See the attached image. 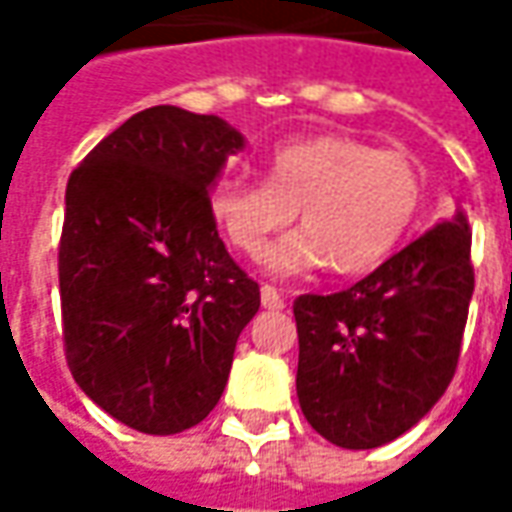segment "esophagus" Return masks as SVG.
Returning <instances> with one entry per match:
<instances>
[{"label":"esophagus","instance_id":"34e87169","mask_svg":"<svg viewBox=\"0 0 512 512\" xmlns=\"http://www.w3.org/2000/svg\"><path fill=\"white\" fill-rule=\"evenodd\" d=\"M262 307H267V310H282L285 307V296L276 287L262 285Z\"/></svg>","mask_w":512,"mask_h":512}]
</instances>
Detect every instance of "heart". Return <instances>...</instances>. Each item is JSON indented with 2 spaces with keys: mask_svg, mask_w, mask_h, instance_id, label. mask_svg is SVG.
<instances>
[{
  "mask_svg": "<svg viewBox=\"0 0 512 512\" xmlns=\"http://www.w3.org/2000/svg\"><path fill=\"white\" fill-rule=\"evenodd\" d=\"M267 182L222 179L210 213L227 242L250 259L267 250L296 210L305 227L267 256L279 276L333 265L367 273L396 253L424 202L422 170L404 150H376L353 136H307L267 153Z\"/></svg>",
  "mask_w": 512,
  "mask_h": 512,
  "instance_id": "1",
  "label": "heart"
}]
</instances>
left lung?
I'll return each instance as SVG.
<instances>
[{
	"label": "left lung",
	"mask_w": 512,
	"mask_h": 512,
	"mask_svg": "<svg viewBox=\"0 0 512 512\" xmlns=\"http://www.w3.org/2000/svg\"><path fill=\"white\" fill-rule=\"evenodd\" d=\"M462 210L342 293L293 302L296 393L310 427L347 450L399 439L456 373L473 296Z\"/></svg>",
	"instance_id": "1"
}]
</instances>
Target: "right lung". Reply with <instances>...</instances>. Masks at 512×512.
Masks as SVG:
<instances>
[{"label": "right lung", "instance_id": "right-lung-1", "mask_svg": "<svg viewBox=\"0 0 512 512\" xmlns=\"http://www.w3.org/2000/svg\"><path fill=\"white\" fill-rule=\"evenodd\" d=\"M245 136L219 116L156 105L70 173L59 242L65 359L116 422L170 436L222 399L259 285L210 213Z\"/></svg>", "mask_w": 512, "mask_h": 512}]
</instances>
